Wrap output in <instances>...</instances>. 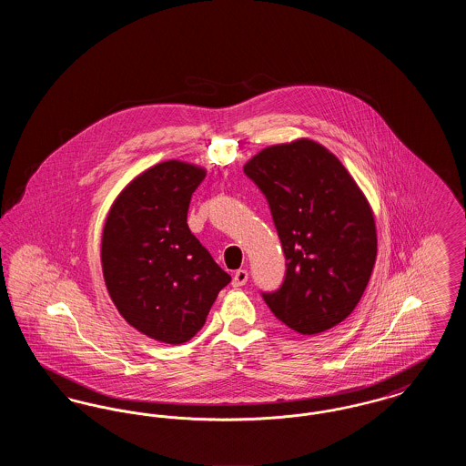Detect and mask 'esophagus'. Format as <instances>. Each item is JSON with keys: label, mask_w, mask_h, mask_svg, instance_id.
<instances>
[{"label": "esophagus", "mask_w": 466, "mask_h": 466, "mask_svg": "<svg viewBox=\"0 0 466 466\" xmlns=\"http://www.w3.org/2000/svg\"><path fill=\"white\" fill-rule=\"evenodd\" d=\"M246 281H248V270H246V268L236 270L234 279H232V287H234V289H239V287L246 285Z\"/></svg>", "instance_id": "34e87169"}]
</instances>
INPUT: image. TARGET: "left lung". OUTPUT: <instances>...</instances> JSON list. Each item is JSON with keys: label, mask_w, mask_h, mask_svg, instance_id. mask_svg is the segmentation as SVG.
Wrapping results in <instances>:
<instances>
[{"label": "left lung", "mask_w": 466, "mask_h": 466, "mask_svg": "<svg viewBox=\"0 0 466 466\" xmlns=\"http://www.w3.org/2000/svg\"><path fill=\"white\" fill-rule=\"evenodd\" d=\"M244 175L266 196L287 258L283 285L262 293L268 309L302 335L339 325L376 264V222L355 179L310 139L268 147Z\"/></svg>", "instance_id": "1"}]
</instances>
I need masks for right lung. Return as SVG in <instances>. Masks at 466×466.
<instances>
[{
	"label": "right lung",
	"mask_w": 466,
	"mask_h": 466,
	"mask_svg": "<svg viewBox=\"0 0 466 466\" xmlns=\"http://www.w3.org/2000/svg\"><path fill=\"white\" fill-rule=\"evenodd\" d=\"M206 171L160 162L126 187L103 230L111 300L136 330L167 344L199 332L230 276L190 232L187 213Z\"/></svg>",
	"instance_id": "right-lung-1"
}]
</instances>
